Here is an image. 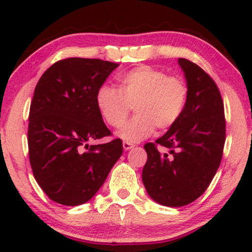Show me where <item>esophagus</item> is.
I'll return each mask as SVG.
<instances>
[{
    "mask_svg": "<svg viewBox=\"0 0 252 252\" xmlns=\"http://www.w3.org/2000/svg\"><path fill=\"white\" fill-rule=\"evenodd\" d=\"M123 148H124V150H129V149L134 148V144L126 142V141H124V142H123Z\"/></svg>",
    "mask_w": 252,
    "mask_h": 252,
    "instance_id": "34e87169",
    "label": "esophagus"
}]
</instances>
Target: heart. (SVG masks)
<instances>
[{"instance_id": "obj_1", "label": "heart", "mask_w": 252, "mask_h": 252, "mask_svg": "<svg viewBox=\"0 0 252 252\" xmlns=\"http://www.w3.org/2000/svg\"><path fill=\"white\" fill-rule=\"evenodd\" d=\"M189 99L187 83L166 71L142 65L118 77V90L102 85L96 104L109 126L120 128L130 111L136 115L118 132L129 143L140 142L158 130H166L180 120Z\"/></svg>"}]
</instances>
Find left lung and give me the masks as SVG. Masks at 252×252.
<instances>
[{
	"instance_id": "8db88e82",
	"label": "left lung",
	"mask_w": 252,
	"mask_h": 252,
	"mask_svg": "<svg viewBox=\"0 0 252 252\" xmlns=\"http://www.w3.org/2000/svg\"><path fill=\"white\" fill-rule=\"evenodd\" d=\"M189 86V99L180 120L154 143L144 144L147 162L142 181L153 200L180 207L200 196L219 168L226 123L224 103L215 80L200 66L179 58ZM170 154L162 155L157 146Z\"/></svg>"
}]
</instances>
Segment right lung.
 <instances>
[{
    "instance_id": "add662e5",
    "label": "right lung",
    "mask_w": 252,
    "mask_h": 252,
    "mask_svg": "<svg viewBox=\"0 0 252 252\" xmlns=\"http://www.w3.org/2000/svg\"><path fill=\"white\" fill-rule=\"evenodd\" d=\"M120 63L88 58L54 63L37 82L30 109L28 154L34 178L51 200L66 206L89 201L123 153L97 108V90Z\"/></svg>"
}]
</instances>
